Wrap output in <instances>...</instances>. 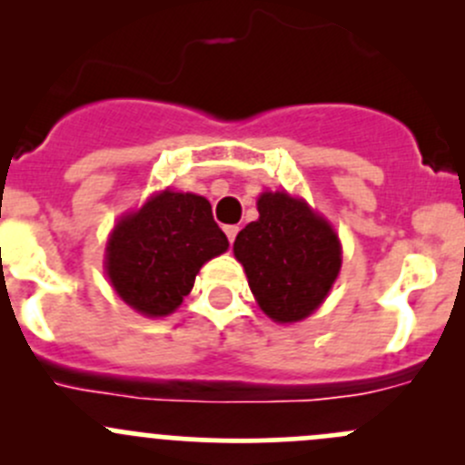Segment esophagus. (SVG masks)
Wrapping results in <instances>:
<instances>
[{
    "label": "esophagus",
    "instance_id": "obj_1",
    "mask_svg": "<svg viewBox=\"0 0 465 465\" xmlns=\"http://www.w3.org/2000/svg\"><path fill=\"white\" fill-rule=\"evenodd\" d=\"M238 232H241V227H238V224H227V227H224V233H227L229 242H233V241H236Z\"/></svg>",
    "mask_w": 465,
    "mask_h": 465
}]
</instances>
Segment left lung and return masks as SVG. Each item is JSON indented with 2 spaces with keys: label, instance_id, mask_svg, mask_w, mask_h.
Instances as JSON below:
<instances>
[{
  "label": "left lung",
  "instance_id": "obj_1",
  "mask_svg": "<svg viewBox=\"0 0 465 465\" xmlns=\"http://www.w3.org/2000/svg\"><path fill=\"white\" fill-rule=\"evenodd\" d=\"M259 220L233 242L261 311L279 323L306 320L322 306L341 267L335 229L302 198L261 193Z\"/></svg>",
  "mask_w": 465,
  "mask_h": 465
}]
</instances>
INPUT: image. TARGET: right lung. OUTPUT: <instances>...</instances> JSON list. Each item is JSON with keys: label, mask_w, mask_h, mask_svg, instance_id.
<instances>
[{"label": "right lung", "mask_w": 465, "mask_h": 465, "mask_svg": "<svg viewBox=\"0 0 465 465\" xmlns=\"http://www.w3.org/2000/svg\"><path fill=\"white\" fill-rule=\"evenodd\" d=\"M227 247L209 200L166 189L116 223L105 247V272L130 308L166 317L191 292L200 267Z\"/></svg>", "instance_id": "1"}]
</instances>
